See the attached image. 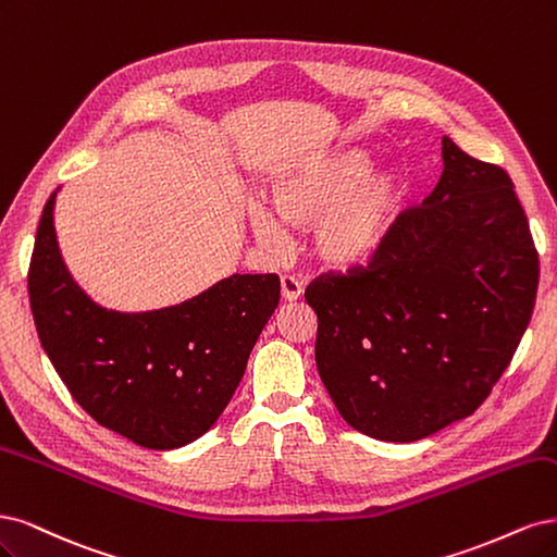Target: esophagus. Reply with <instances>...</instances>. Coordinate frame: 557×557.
<instances>
[{"mask_svg": "<svg viewBox=\"0 0 557 557\" xmlns=\"http://www.w3.org/2000/svg\"><path fill=\"white\" fill-rule=\"evenodd\" d=\"M280 286H282V298L286 302H294V300H298L302 296V284L296 277H292V275H284Z\"/></svg>", "mask_w": 557, "mask_h": 557, "instance_id": "esophagus-1", "label": "esophagus"}]
</instances>
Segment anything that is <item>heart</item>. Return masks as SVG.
<instances>
[{
    "mask_svg": "<svg viewBox=\"0 0 557 557\" xmlns=\"http://www.w3.org/2000/svg\"><path fill=\"white\" fill-rule=\"evenodd\" d=\"M363 148H337L282 169L268 201L247 203V222L265 247H284L294 228H314L312 252L335 273L374 263L396 238L409 206V177L398 169L374 171Z\"/></svg>",
    "mask_w": 557,
    "mask_h": 557,
    "instance_id": "1",
    "label": "heart"
}]
</instances>
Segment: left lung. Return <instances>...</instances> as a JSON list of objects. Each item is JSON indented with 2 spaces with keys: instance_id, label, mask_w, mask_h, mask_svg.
Masks as SVG:
<instances>
[{
  "instance_id": "obj_1",
  "label": "left lung",
  "mask_w": 557,
  "mask_h": 557,
  "mask_svg": "<svg viewBox=\"0 0 557 557\" xmlns=\"http://www.w3.org/2000/svg\"><path fill=\"white\" fill-rule=\"evenodd\" d=\"M444 171L370 271L319 277L317 370L354 430L417 442L470 417L523 337L540 259L509 175L442 138Z\"/></svg>"
}]
</instances>
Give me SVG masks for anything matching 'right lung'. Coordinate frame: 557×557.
<instances>
[{
  "label": "right lung",
  "mask_w": 557,
  "mask_h": 557,
  "mask_svg": "<svg viewBox=\"0 0 557 557\" xmlns=\"http://www.w3.org/2000/svg\"><path fill=\"white\" fill-rule=\"evenodd\" d=\"M58 191L44 208L27 280L52 368L89 417L138 446L171 451L199 440L243 380L280 302V277L236 273L171 308L109 310L62 259Z\"/></svg>",
  "instance_id": "1"
}]
</instances>
